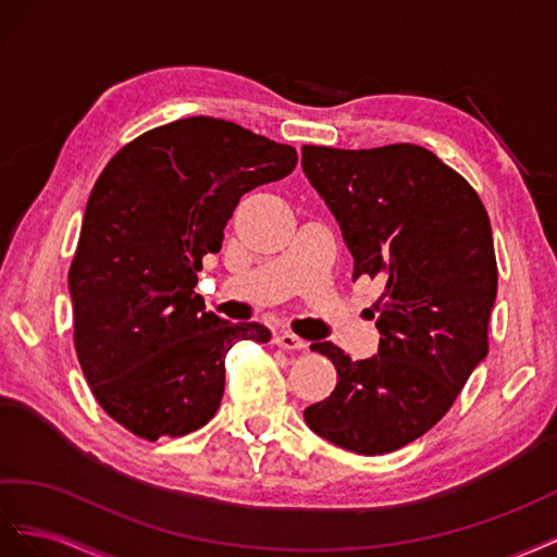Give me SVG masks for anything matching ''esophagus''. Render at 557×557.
Wrapping results in <instances>:
<instances>
[{"mask_svg":"<svg viewBox=\"0 0 557 557\" xmlns=\"http://www.w3.org/2000/svg\"><path fill=\"white\" fill-rule=\"evenodd\" d=\"M275 345L282 349H308V341L298 338L292 331H280L275 333Z\"/></svg>","mask_w":557,"mask_h":557,"instance_id":"obj_1","label":"esophagus"}]
</instances>
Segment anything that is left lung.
Returning a JSON list of instances; mask_svg holds the SVG:
<instances>
[{
	"label": "left lung",
	"instance_id": "8db88e82",
	"mask_svg": "<svg viewBox=\"0 0 557 557\" xmlns=\"http://www.w3.org/2000/svg\"><path fill=\"white\" fill-rule=\"evenodd\" d=\"M304 172L355 257L352 280H380V345L352 361L312 343L338 371L329 399L306 408L314 434L385 455L426 434L487 355L497 298L490 219L471 184L418 145L304 147Z\"/></svg>",
	"mask_w": 557,
	"mask_h": 557
}]
</instances>
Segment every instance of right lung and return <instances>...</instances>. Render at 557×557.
Here are the masks:
<instances>
[{
  "label": "right lung",
  "mask_w": 557,
  "mask_h": 557,
  "mask_svg": "<svg viewBox=\"0 0 557 557\" xmlns=\"http://www.w3.org/2000/svg\"><path fill=\"white\" fill-rule=\"evenodd\" d=\"M289 145L243 125L190 116L135 137L102 170L70 265L74 347L90 392L135 436H186L219 410L226 355L268 343L194 292L205 253L247 190L296 168Z\"/></svg>",
  "instance_id": "obj_1"
}]
</instances>
